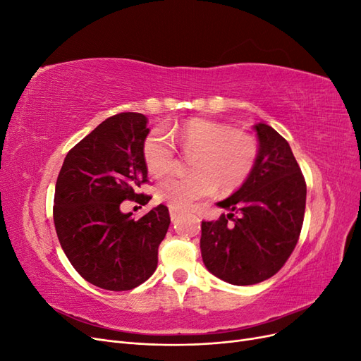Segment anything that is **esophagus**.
Here are the masks:
<instances>
[{
  "label": "esophagus",
  "instance_id": "obj_1",
  "mask_svg": "<svg viewBox=\"0 0 361 361\" xmlns=\"http://www.w3.org/2000/svg\"><path fill=\"white\" fill-rule=\"evenodd\" d=\"M179 216H180V212H179V211H176V209H170V218H171V221H176Z\"/></svg>",
  "mask_w": 361,
  "mask_h": 361
}]
</instances>
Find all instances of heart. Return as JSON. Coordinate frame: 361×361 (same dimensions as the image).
<instances>
[{
    "mask_svg": "<svg viewBox=\"0 0 361 361\" xmlns=\"http://www.w3.org/2000/svg\"><path fill=\"white\" fill-rule=\"evenodd\" d=\"M176 145L182 154L194 155L190 161L191 176H170L158 183L157 200L171 209L188 211L195 202L215 192L239 190L253 173L259 158L257 140L243 130H233L209 118H191L188 122L152 130L143 146L149 173L161 176L173 169Z\"/></svg>",
    "mask_w": 361,
    "mask_h": 361,
    "instance_id": "obj_1",
    "label": "heart"
}]
</instances>
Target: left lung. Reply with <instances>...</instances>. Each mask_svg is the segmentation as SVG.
Returning <instances> with one entry per match:
<instances>
[{"instance_id": "1", "label": "left lung", "mask_w": 361, "mask_h": 361, "mask_svg": "<svg viewBox=\"0 0 361 361\" xmlns=\"http://www.w3.org/2000/svg\"><path fill=\"white\" fill-rule=\"evenodd\" d=\"M253 129L259 141L256 167L241 188L216 203L241 215L202 221L204 267L236 286L256 285L286 264L298 243L307 194L288 141L264 122Z\"/></svg>"}]
</instances>
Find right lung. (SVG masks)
Returning a JSON list of instances; mask_svg holds the SVG:
<instances>
[{"label":"right lung","mask_w":361,"mask_h":361,"mask_svg":"<svg viewBox=\"0 0 361 361\" xmlns=\"http://www.w3.org/2000/svg\"><path fill=\"white\" fill-rule=\"evenodd\" d=\"M149 130L145 114L108 117L69 150L57 178L54 224L60 245L82 279L106 290L134 289L154 274L170 226L164 204L137 221L120 211L123 200L143 195L137 188L147 182Z\"/></svg>","instance_id":"add662e5"}]
</instances>
